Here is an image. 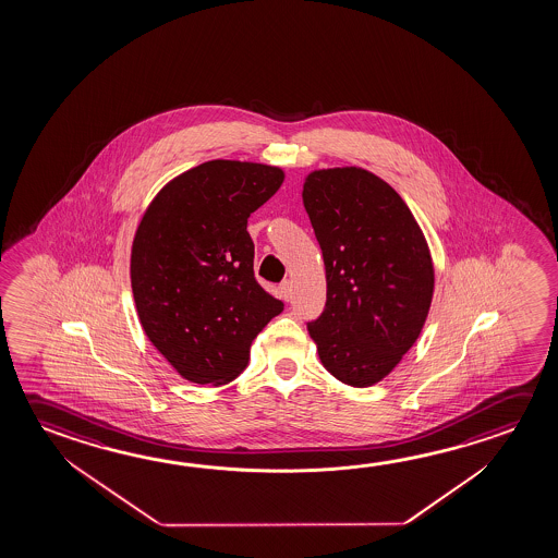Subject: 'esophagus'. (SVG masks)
Here are the masks:
<instances>
[{
    "label": "esophagus",
    "mask_w": 558,
    "mask_h": 558,
    "mask_svg": "<svg viewBox=\"0 0 558 558\" xmlns=\"http://www.w3.org/2000/svg\"><path fill=\"white\" fill-rule=\"evenodd\" d=\"M278 290H280V298H282L283 302L292 300V282L290 280H283Z\"/></svg>",
    "instance_id": "34e87169"
}]
</instances>
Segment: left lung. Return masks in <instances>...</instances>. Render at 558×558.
Returning a JSON list of instances; mask_svg holds the SVG:
<instances>
[{
  "instance_id": "obj_1",
  "label": "left lung",
  "mask_w": 558,
  "mask_h": 558,
  "mask_svg": "<svg viewBox=\"0 0 558 558\" xmlns=\"http://www.w3.org/2000/svg\"><path fill=\"white\" fill-rule=\"evenodd\" d=\"M303 206L327 272L325 310L307 329L327 372L369 387L401 362L428 317V243L395 189L360 167L307 174Z\"/></svg>"
}]
</instances>
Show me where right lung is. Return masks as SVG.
<instances>
[{
  "mask_svg": "<svg viewBox=\"0 0 558 558\" xmlns=\"http://www.w3.org/2000/svg\"><path fill=\"white\" fill-rule=\"evenodd\" d=\"M270 165L214 159L165 184L137 226L130 278L151 344L192 384L235 379L283 303L256 282L247 220L280 184Z\"/></svg>",
  "mask_w": 558,
  "mask_h": 558,
  "instance_id": "1",
  "label": "right lung"
}]
</instances>
